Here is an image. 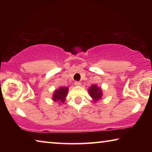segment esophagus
<instances>
[{
	"mask_svg": "<svg viewBox=\"0 0 152 152\" xmlns=\"http://www.w3.org/2000/svg\"><path fill=\"white\" fill-rule=\"evenodd\" d=\"M74 84H75L76 86H80L81 83H80V82H79V81H76L75 82H74Z\"/></svg>",
	"mask_w": 152,
	"mask_h": 152,
	"instance_id": "34e87169",
	"label": "esophagus"
}]
</instances>
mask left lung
I'll list each match as a JSON object with an SVG mask.
<instances>
[{
    "label": "left lung",
    "instance_id": "1",
    "mask_svg": "<svg viewBox=\"0 0 152 152\" xmlns=\"http://www.w3.org/2000/svg\"><path fill=\"white\" fill-rule=\"evenodd\" d=\"M88 92L94 102H96L102 99V92L101 88L96 84H92L89 87Z\"/></svg>",
    "mask_w": 152,
    "mask_h": 152
}]
</instances>
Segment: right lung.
I'll use <instances>...</instances> for the list:
<instances>
[{
  "mask_svg": "<svg viewBox=\"0 0 152 152\" xmlns=\"http://www.w3.org/2000/svg\"><path fill=\"white\" fill-rule=\"evenodd\" d=\"M68 92V88L65 86L60 87L58 89H56L53 94L52 100L53 101H59L61 103L65 101Z\"/></svg>",
  "mask_w": 152,
  "mask_h": 152,
  "instance_id": "obj_1",
  "label": "right lung"
}]
</instances>
